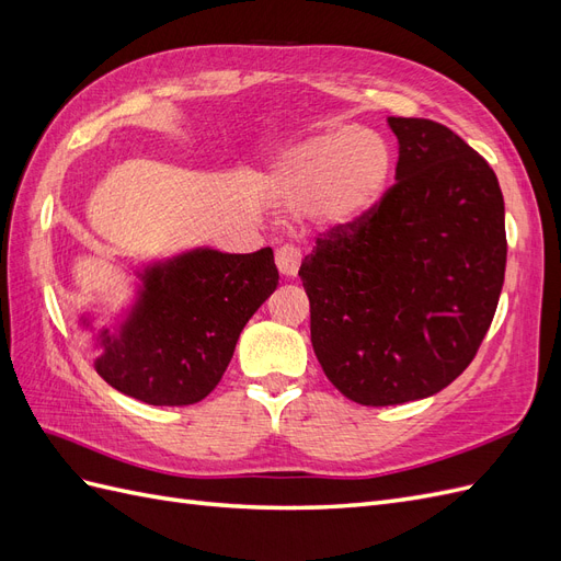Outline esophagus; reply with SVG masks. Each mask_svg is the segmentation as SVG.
<instances>
[{
    "label": "esophagus",
    "mask_w": 561,
    "mask_h": 561,
    "mask_svg": "<svg viewBox=\"0 0 561 561\" xmlns=\"http://www.w3.org/2000/svg\"><path fill=\"white\" fill-rule=\"evenodd\" d=\"M276 266L285 278H295L301 266V252L295 245H283L276 250Z\"/></svg>",
    "instance_id": "34e87169"
}]
</instances>
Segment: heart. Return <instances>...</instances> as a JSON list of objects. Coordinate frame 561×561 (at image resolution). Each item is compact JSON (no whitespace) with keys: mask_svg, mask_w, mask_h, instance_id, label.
<instances>
[{"mask_svg":"<svg viewBox=\"0 0 561 561\" xmlns=\"http://www.w3.org/2000/svg\"><path fill=\"white\" fill-rule=\"evenodd\" d=\"M393 168L381 135L367 128L328 130L283 149L266 182L307 222L342 229L377 206Z\"/></svg>","mask_w":561,"mask_h":561,"instance_id":"obj_1","label":"heart"}]
</instances>
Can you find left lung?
<instances>
[{"label": "left lung", "mask_w": 561, "mask_h": 561, "mask_svg": "<svg viewBox=\"0 0 561 561\" xmlns=\"http://www.w3.org/2000/svg\"><path fill=\"white\" fill-rule=\"evenodd\" d=\"M396 184L304 257L311 344L334 388L369 407L431 398L470 365L505 276V206L489 163L431 118L388 116Z\"/></svg>", "instance_id": "left-lung-1"}]
</instances>
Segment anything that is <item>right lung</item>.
Instances as JSON below:
<instances>
[{"mask_svg":"<svg viewBox=\"0 0 561 561\" xmlns=\"http://www.w3.org/2000/svg\"><path fill=\"white\" fill-rule=\"evenodd\" d=\"M138 295L116 330L98 332L95 371L124 396L157 407L206 398L236 342L278 285L274 250L194 248L138 271ZM83 328H93L81 316Z\"/></svg>","mask_w":561,"mask_h":561,"instance_id":"obj_1","label":"right lung"}]
</instances>
